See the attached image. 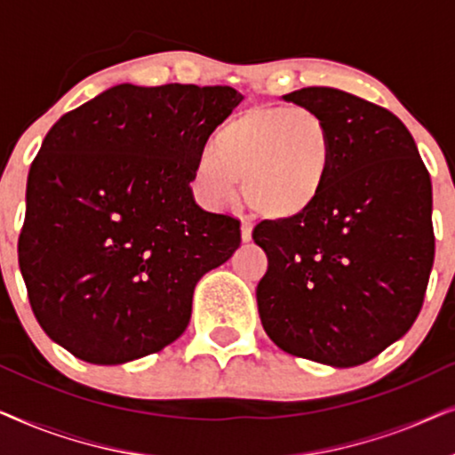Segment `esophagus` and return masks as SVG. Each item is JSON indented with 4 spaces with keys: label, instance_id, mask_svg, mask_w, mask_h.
<instances>
[{
    "label": "esophagus",
    "instance_id": "1",
    "mask_svg": "<svg viewBox=\"0 0 455 455\" xmlns=\"http://www.w3.org/2000/svg\"><path fill=\"white\" fill-rule=\"evenodd\" d=\"M240 229H242V242H251V238H252V223L248 221V220H242Z\"/></svg>",
    "mask_w": 455,
    "mask_h": 455
}]
</instances>
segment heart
<instances>
[{"instance_id":"heart-1","label":"heart","mask_w":455,"mask_h":455,"mask_svg":"<svg viewBox=\"0 0 455 455\" xmlns=\"http://www.w3.org/2000/svg\"><path fill=\"white\" fill-rule=\"evenodd\" d=\"M335 157L325 117L308 108L246 109L198 155L192 190L203 207L220 211L235 203L244 180L248 204L271 220H291L319 201Z\"/></svg>"}]
</instances>
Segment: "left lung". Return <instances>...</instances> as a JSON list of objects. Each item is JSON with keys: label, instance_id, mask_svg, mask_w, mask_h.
Instances as JSON below:
<instances>
[{"label": "left lung", "instance_id": "8db88e82", "mask_svg": "<svg viewBox=\"0 0 455 455\" xmlns=\"http://www.w3.org/2000/svg\"><path fill=\"white\" fill-rule=\"evenodd\" d=\"M325 117L335 157L307 213L260 221L269 267L257 285L273 344L315 363H369L412 327L435 259L431 176L397 116L350 92L283 95Z\"/></svg>", "mask_w": 455, "mask_h": 455}]
</instances>
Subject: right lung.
<instances>
[{
  "mask_svg": "<svg viewBox=\"0 0 455 455\" xmlns=\"http://www.w3.org/2000/svg\"><path fill=\"white\" fill-rule=\"evenodd\" d=\"M242 95L232 86L117 84L61 116L28 172L18 265L49 338L92 364L164 350L240 221L192 196V170Z\"/></svg>",
  "mask_w": 455,
  "mask_h": 455,
  "instance_id": "obj_1",
  "label": "right lung"
}]
</instances>
